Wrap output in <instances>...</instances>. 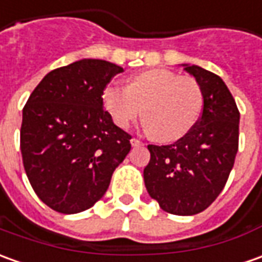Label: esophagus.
I'll return each mask as SVG.
<instances>
[{"label":"esophagus","mask_w":262,"mask_h":262,"mask_svg":"<svg viewBox=\"0 0 262 262\" xmlns=\"http://www.w3.org/2000/svg\"><path fill=\"white\" fill-rule=\"evenodd\" d=\"M130 143H132V146H142V145H143V142H142L140 139H136V138L130 139Z\"/></svg>","instance_id":"34e87169"}]
</instances>
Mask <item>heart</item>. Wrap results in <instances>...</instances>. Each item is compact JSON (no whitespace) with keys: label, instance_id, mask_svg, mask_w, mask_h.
<instances>
[{"label":"heart","instance_id":"obj_1","mask_svg":"<svg viewBox=\"0 0 262 262\" xmlns=\"http://www.w3.org/2000/svg\"><path fill=\"white\" fill-rule=\"evenodd\" d=\"M101 103L119 127L127 129L142 115L146 129L156 140L175 142L198 123L204 93L193 77L152 69L135 74L127 86L107 83L101 92Z\"/></svg>","mask_w":262,"mask_h":262}]
</instances>
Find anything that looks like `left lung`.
I'll use <instances>...</instances> for the list:
<instances>
[{
	"label": "left lung",
	"mask_w": 262,
	"mask_h": 262,
	"mask_svg": "<svg viewBox=\"0 0 262 262\" xmlns=\"http://www.w3.org/2000/svg\"><path fill=\"white\" fill-rule=\"evenodd\" d=\"M204 93L198 123L173 145H149L143 170L146 189L163 211L173 215L202 212L218 198L238 152L239 110L220 76L185 66Z\"/></svg>",
	"instance_id": "obj_1"
}]
</instances>
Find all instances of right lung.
Listing matches in <instances>:
<instances>
[{"instance_id":"1","label":"right lung","mask_w":262,"mask_h":262,"mask_svg":"<svg viewBox=\"0 0 262 262\" xmlns=\"http://www.w3.org/2000/svg\"><path fill=\"white\" fill-rule=\"evenodd\" d=\"M120 66L84 58L50 71L23 108L19 147L34 192L61 213L86 211L106 193L132 136L103 108Z\"/></svg>"}]
</instances>
